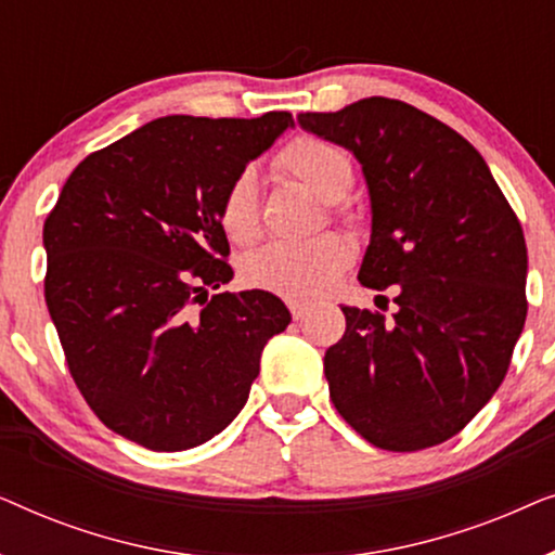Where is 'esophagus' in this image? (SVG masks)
I'll return each instance as SVG.
<instances>
[{
  "label": "esophagus",
  "instance_id": "1",
  "mask_svg": "<svg viewBox=\"0 0 555 555\" xmlns=\"http://www.w3.org/2000/svg\"><path fill=\"white\" fill-rule=\"evenodd\" d=\"M287 308H291V315L295 318V321H300V318L308 313L306 302H287Z\"/></svg>",
  "mask_w": 555,
  "mask_h": 555
}]
</instances>
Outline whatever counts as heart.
Here are the masks:
<instances>
[{"instance_id": "b5f03b06", "label": "heart", "mask_w": 555, "mask_h": 555, "mask_svg": "<svg viewBox=\"0 0 555 555\" xmlns=\"http://www.w3.org/2000/svg\"><path fill=\"white\" fill-rule=\"evenodd\" d=\"M272 166L298 181L318 199L331 202V217L353 224L359 211L344 196L356 181L353 158L336 141L315 133H298L278 151ZM219 227L234 245H249L260 234V186L253 169H242L224 186L219 199ZM351 253L336 234L302 242H272L242 260L240 278L247 287L280 295L285 300L321 298L348 268Z\"/></svg>"}]
</instances>
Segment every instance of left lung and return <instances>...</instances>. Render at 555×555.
I'll use <instances>...</instances> for the list:
<instances>
[{"mask_svg":"<svg viewBox=\"0 0 555 555\" xmlns=\"http://www.w3.org/2000/svg\"><path fill=\"white\" fill-rule=\"evenodd\" d=\"M298 120L361 162L374 219L359 280L397 302L340 308L346 333L323 359L333 406L378 450L442 444L503 384L526 323L518 217L473 143L404 101Z\"/></svg>","mask_w":555,"mask_h":555,"instance_id":"8db88e82","label":"left lung"}]
</instances>
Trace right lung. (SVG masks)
I'll list each match as a JSON object with an SVG mask.
<instances>
[{
	"label": "right lung",
	"mask_w": 555,
	"mask_h": 555,
	"mask_svg": "<svg viewBox=\"0 0 555 555\" xmlns=\"http://www.w3.org/2000/svg\"><path fill=\"white\" fill-rule=\"evenodd\" d=\"M293 126L166 116L82 158L44 219V302L67 371L105 427L156 452L219 435L291 313L230 283L219 199Z\"/></svg>",
	"instance_id": "add662e5"
}]
</instances>
